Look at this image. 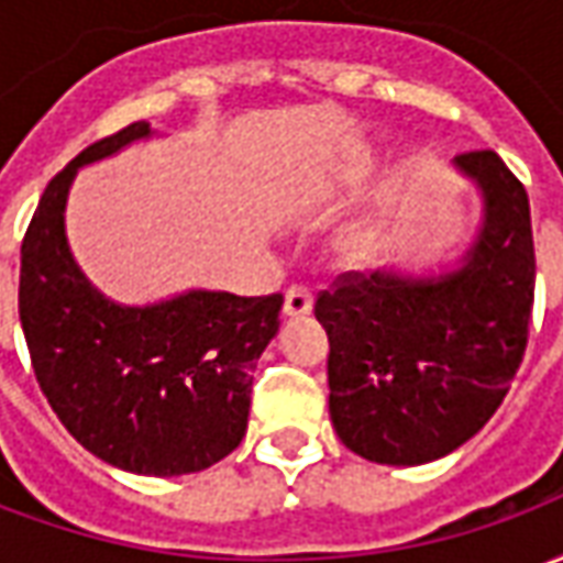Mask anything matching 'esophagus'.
<instances>
[{"label":"esophagus","mask_w":563,"mask_h":563,"mask_svg":"<svg viewBox=\"0 0 563 563\" xmlns=\"http://www.w3.org/2000/svg\"><path fill=\"white\" fill-rule=\"evenodd\" d=\"M313 310V298L307 289L301 286H292L289 292L283 295V317L286 319H298V317H307Z\"/></svg>","instance_id":"1"}]
</instances>
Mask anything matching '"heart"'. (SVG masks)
<instances>
[{
    "label": "heart",
    "instance_id": "obj_1",
    "mask_svg": "<svg viewBox=\"0 0 563 563\" xmlns=\"http://www.w3.org/2000/svg\"><path fill=\"white\" fill-rule=\"evenodd\" d=\"M367 168H371V165L362 162L353 172V180L365 177ZM379 250H383V229H379L377 222H355V225H350L346 234H343V253H346L350 262H371Z\"/></svg>",
    "mask_w": 563,
    "mask_h": 563
}]
</instances>
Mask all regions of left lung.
<instances>
[{"label":"left lung","instance_id":"1","mask_svg":"<svg viewBox=\"0 0 563 563\" xmlns=\"http://www.w3.org/2000/svg\"><path fill=\"white\" fill-rule=\"evenodd\" d=\"M479 222L452 262L353 274L317 301L329 334V413L343 446L391 467L455 452L521 365L533 307L525 186L492 150L452 159Z\"/></svg>","mask_w":563,"mask_h":563}]
</instances>
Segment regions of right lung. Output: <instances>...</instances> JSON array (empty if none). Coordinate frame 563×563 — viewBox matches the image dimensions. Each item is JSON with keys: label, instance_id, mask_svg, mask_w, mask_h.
<instances>
[{"label": "right lung", "instance_id": "1", "mask_svg": "<svg viewBox=\"0 0 563 563\" xmlns=\"http://www.w3.org/2000/svg\"><path fill=\"white\" fill-rule=\"evenodd\" d=\"M159 139L147 120L96 141L44 189L20 246V325L59 422L80 446L139 476H184L246 434L258 355L280 329V295L186 289L123 305L92 286L66 234L80 168Z\"/></svg>", "mask_w": 563, "mask_h": 563}]
</instances>
